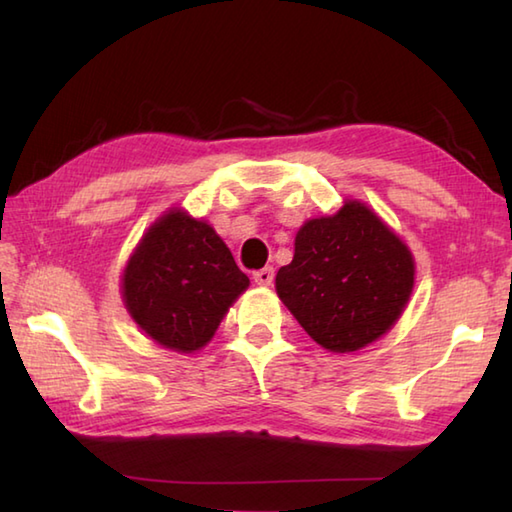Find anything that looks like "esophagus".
Masks as SVG:
<instances>
[{
  "instance_id": "1",
  "label": "esophagus",
  "mask_w": 512,
  "mask_h": 512,
  "mask_svg": "<svg viewBox=\"0 0 512 512\" xmlns=\"http://www.w3.org/2000/svg\"><path fill=\"white\" fill-rule=\"evenodd\" d=\"M254 280L256 285H271V280H274V267H263L254 271Z\"/></svg>"
}]
</instances>
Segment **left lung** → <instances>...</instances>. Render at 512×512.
I'll return each mask as SVG.
<instances>
[{
	"label": "left lung",
	"mask_w": 512,
	"mask_h": 512,
	"mask_svg": "<svg viewBox=\"0 0 512 512\" xmlns=\"http://www.w3.org/2000/svg\"><path fill=\"white\" fill-rule=\"evenodd\" d=\"M294 260L276 274L278 298L320 347L358 351L384 336L411 298L415 263L360 201L298 229Z\"/></svg>",
	"instance_id": "left-lung-1"
}]
</instances>
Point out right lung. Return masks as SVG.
Segmentation results:
<instances>
[{"mask_svg":"<svg viewBox=\"0 0 512 512\" xmlns=\"http://www.w3.org/2000/svg\"><path fill=\"white\" fill-rule=\"evenodd\" d=\"M121 287L125 309L154 342L192 353L212 340L249 278L214 227L170 210L141 238Z\"/></svg>","mask_w":512,"mask_h":512,"instance_id":"add662e5","label":"right lung"}]
</instances>
